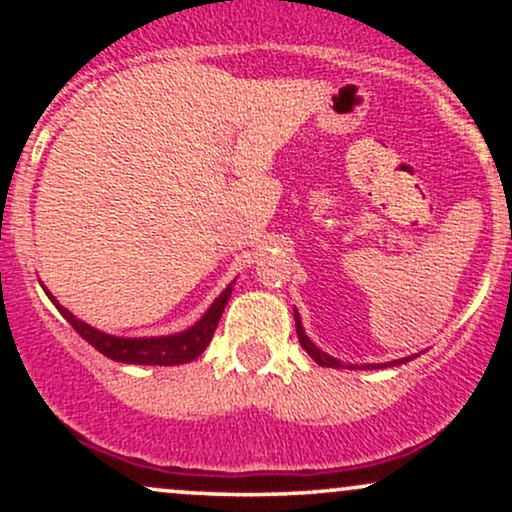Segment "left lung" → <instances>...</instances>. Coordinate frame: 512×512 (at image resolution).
<instances>
[{
	"instance_id": "8db88e82",
	"label": "left lung",
	"mask_w": 512,
	"mask_h": 512,
	"mask_svg": "<svg viewBox=\"0 0 512 512\" xmlns=\"http://www.w3.org/2000/svg\"><path fill=\"white\" fill-rule=\"evenodd\" d=\"M296 332H298V342H301L303 349L308 351V354L315 358V363H320V366H327V368H344V363H339L337 358H332V356L322 354V351L317 349V346H315L313 342H310L308 334L303 332L301 317H298V313H296ZM404 361H409V358H402V361H392V363H378V366H366V368H387V366H399V363H404ZM349 368H356V366H349Z\"/></svg>"
}]
</instances>
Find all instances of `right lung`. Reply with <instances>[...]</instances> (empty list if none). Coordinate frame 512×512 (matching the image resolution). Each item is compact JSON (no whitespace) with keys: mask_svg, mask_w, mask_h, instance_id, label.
I'll return each mask as SVG.
<instances>
[{"mask_svg":"<svg viewBox=\"0 0 512 512\" xmlns=\"http://www.w3.org/2000/svg\"><path fill=\"white\" fill-rule=\"evenodd\" d=\"M50 296V293H48ZM228 298H231V286L211 303V308L204 313L202 320L197 325H192L190 330L180 334H170V337H149V339H125V337H113V334H105L93 330L86 322L76 320L67 308L57 305L55 296H50V301L57 305V310L64 315V320L74 327L88 344L96 346L103 356L113 358L120 363H139V366H178V363H190L207 349V344L214 337L216 325H219L223 308H226Z\"/></svg>","mask_w":512,"mask_h":512,"instance_id":"add662e5","label":"right lung"}]
</instances>
